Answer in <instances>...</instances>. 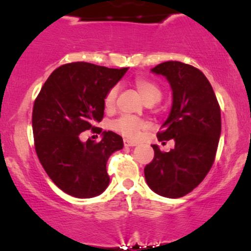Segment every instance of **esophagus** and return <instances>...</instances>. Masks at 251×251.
I'll list each match as a JSON object with an SVG mask.
<instances>
[{
    "label": "esophagus",
    "instance_id": "34e87169",
    "mask_svg": "<svg viewBox=\"0 0 251 251\" xmlns=\"http://www.w3.org/2000/svg\"><path fill=\"white\" fill-rule=\"evenodd\" d=\"M123 144H125L126 147H133V146H136V145H137V143H134V141H131L129 139L123 140Z\"/></svg>",
    "mask_w": 251,
    "mask_h": 251
}]
</instances>
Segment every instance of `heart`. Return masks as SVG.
Wrapping results in <instances>:
<instances>
[{"label": "heart", "instance_id": "1", "mask_svg": "<svg viewBox=\"0 0 251 251\" xmlns=\"http://www.w3.org/2000/svg\"><path fill=\"white\" fill-rule=\"evenodd\" d=\"M136 87L146 103L147 101H155L156 103V101L161 100L162 92L154 82L143 78H138L136 80ZM118 93L119 86H113L108 90L106 95H105L104 106L106 110H112L114 107ZM148 126L150 125H148L147 121L138 119L136 117H131V115H122V117H120L115 121L112 122V128H113V130L128 138L139 137L141 131L147 129Z\"/></svg>", "mask_w": 251, "mask_h": 251}]
</instances>
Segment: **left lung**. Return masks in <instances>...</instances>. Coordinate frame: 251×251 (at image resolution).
I'll use <instances>...</instances> for the list:
<instances>
[{
  "instance_id": "obj_1",
  "label": "left lung",
  "mask_w": 251,
  "mask_h": 251,
  "mask_svg": "<svg viewBox=\"0 0 251 251\" xmlns=\"http://www.w3.org/2000/svg\"><path fill=\"white\" fill-rule=\"evenodd\" d=\"M151 72L165 77L172 90V106L157 138L173 139L174 148L162 152L151 145L155 155L145 168V179L157 195L180 198L212 168L221 136V110L208 79L192 65L168 61Z\"/></svg>"
}]
</instances>
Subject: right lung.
Returning a JSON list of instances; mask_svg holds the SVG:
<instances>
[{"label":"right lung","instance_id":"1","mask_svg":"<svg viewBox=\"0 0 251 251\" xmlns=\"http://www.w3.org/2000/svg\"><path fill=\"white\" fill-rule=\"evenodd\" d=\"M126 71L87 62L64 64L52 72L35 100L32 132L39 162L72 197H96L110 183L106 163L123 148L122 137L103 131L100 143H83L80 133L99 130L94 125L103 119L105 95Z\"/></svg>","mask_w":251,"mask_h":251}]
</instances>
